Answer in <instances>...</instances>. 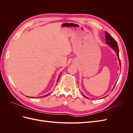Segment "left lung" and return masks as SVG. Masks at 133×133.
<instances>
[{"instance_id": "obj_1", "label": "left lung", "mask_w": 133, "mask_h": 133, "mask_svg": "<svg viewBox=\"0 0 133 133\" xmlns=\"http://www.w3.org/2000/svg\"><path fill=\"white\" fill-rule=\"evenodd\" d=\"M105 39H106V43L108 45H109L111 48H112V49L114 50V51L116 52V55L118 56V58L119 61V64L120 66H121V63H120V60L119 58V48H118V43L116 42L115 40L111 37L110 35L109 34L107 31H105ZM115 87V86H114ZM84 96H85V98H88V97L85 96L84 95Z\"/></svg>"}]
</instances>
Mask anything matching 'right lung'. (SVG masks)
Here are the masks:
<instances>
[{
  "label": "right lung",
  "instance_id": "add662e5",
  "mask_svg": "<svg viewBox=\"0 0 133 133\" xmlns=\"http://www.w3.org/2000/svg\"><path fill=\"white\" fill-rule=\"evenodd\" d=\"M48 95H45V96H47Z\"/></svg>",
  "mask_w": 133,
  "mask_h": 133
}]
</instances>
